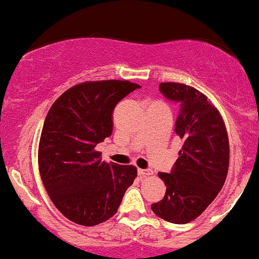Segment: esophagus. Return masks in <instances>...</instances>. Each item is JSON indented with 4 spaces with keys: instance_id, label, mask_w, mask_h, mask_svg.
I'll return each mask as SVG.
<instances>
[{
    "instance_id": "1",
    "label": "esophagus",
    "mask_w": 259,
    "mask_h": 259,
    "mask_svg": "<svg viewBox=\"0 0 259 259\" xmlns=\"http://www.w3.org/2000/svg\"><path fill=\"white\" fill-rule=\"evenodd\" d=\"M153 171L151 169H138V175L141 177H147V175H152Z\"/></svg>"
}]
</instances>
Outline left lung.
<instances>
[{
    "mask_svg": "<svg viewBox=\"0 0 259 259\" xmlns=\"http://www.w3.org/2000/svg\"><path fill=\"white\" fill-rule=\"evenodd\" d=\"M159 90L180 102L174 131L184 144L170 173H158L166 191L152 210L171 224H188L204 212L225 184L229 137L219 110L199 90L180 82H162Z\"/></svg>",
    "mask_w": 259,
    "mask_h": 259,
    "instance_id": "1",
    "label": "left lung"
}]
</instances>
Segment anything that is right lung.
Returning <instances> with one entry per match:
<instances>
[{"mask_svg":"<svg viewBox=\"0 0 259 259\" xmlns=\"http://www.w3.org/2000/svg\"><path fill=\"white\" fill-rule=\"evenodd\" d=\"M127 80L86 81L52 105L41 130L38 166L55 207L75 224L95 226L117 212L137 177L135 165L101 160L95 147L112 135V112L140 89Z\"/></svg>","mask_w":259,"mask_h":259,"instance_id":"obj_1","label":"right lung"}]
</instances>
